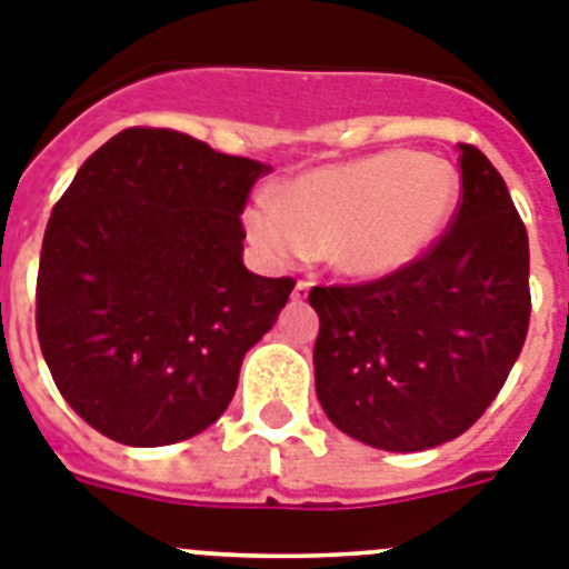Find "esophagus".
Instances as JSON below:
<instances>
[{"mask_svg": "<svg viewBox=\"0 0 569 569\" xmlns=\"http://www.w3.org/2000/svg\"><path fill=\"white\" fill-rule=\"evenodd\" d=\"M309 280H298V283H295V292H292V298L295 300H307V295H309Z\"/></svg>", "mask_w": 569, "mask_h": 569, "instance_id": "1", "label": "esophagus"}]
</instances>
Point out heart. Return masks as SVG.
Returning <instances> with one entry per match:
<instances>
[{
    "label": "heart",
    "mask_w": 569,
    "mask_h": 569,
    "mask_svg": "<svg viewBox=\"0 0 569 569\" xmlns=\"http://www.w3.org/2000/svg\"><path fill=\"white\" fill-rule=\"evenodd\" d=\"M460 181L442 161L388 150L318 167L246 213L248 240L266 260L309 251L350 274H390L428 251L457 208Z\"/></svg>",
    "instance_id": "b5f03b06"
}]
</instances>
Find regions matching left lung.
I'll return each mask as SVG.
<instances>
[{"label": "left lung", "instance_id": "8db88e82", "mask_svg": "<svg viewBox=\"0 0 569 569\" xmlns=\"http://www.w3.org/2000/svg\"><path fill=\"white\" fill-rule=\"evenodd\" d=\"M448 231L405 269L315 286V393L338 431L385 451H425L495 402L529 329V240L503 176L460 144Z\"/></svg>", "mask_w": 569, "mask_h": 569}]
</instances>
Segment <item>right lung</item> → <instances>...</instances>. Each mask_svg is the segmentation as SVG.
Returning a JSON list of instances; mask_svg holds the SVG:
<instances>
[{
  "label": "right lung",
  "mask_w": 569,
  "mask_h": 569,
  "mask_svg": "<svg viewBox=\"0 0 569 569\" xmlns=\"http://www.w3.org/2000/svg\"><path fill=\"white\" fill-rule=\"evenodd\" d=\"M269 170L176 130L94 150L42 237L37 336L57 390L103 437L181 442L231 402L292 277L242 266V208Z\"/></svg>",
  "instance_id": "1"
}]
</instances>
